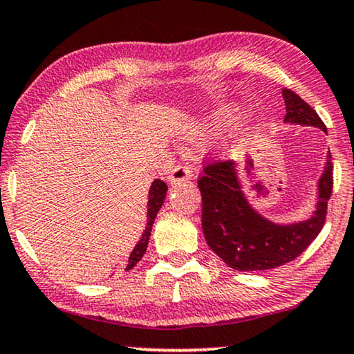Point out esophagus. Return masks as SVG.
I'll return each instance as SVG.
<instances>
[{
  "mask_svg": "<svg viewBox=\"0 0 354 354\" xmlns=\"http://www.w3.org/2000/svg\"><path fill=\"white\" fill-rule=\"evenodd\" d=\"M192 178V167L191 165H178L171 170L170 176H168V181H170L173 186H176L179 183H186Z\"/></svg>",
  "mask_w": 354,
  "mask_h": 354,
  "instance_id": "34e87169",
  "label": "esophagus"
}]
</instances>
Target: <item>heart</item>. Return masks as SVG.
Returning a JSON list of instances; mask_svg holds the SVG:
<instances>
[{
  "mask_svg": "<svg viewBox=\"0 0 354 354\" xmlns=\"http://www.w3.org/2000/svg\"><path fill=\"white\" fill-rule=\"evenodd\" d=\"M239 115V111L234 107H226L220 111L218 113V118H220V122H229V120H234Z\"/></svg>",
  "mask_w": 354,
  "mask_h": 354,
  "instance_id": "b5f03b06",
  "label": "heart"
}]
</instances>
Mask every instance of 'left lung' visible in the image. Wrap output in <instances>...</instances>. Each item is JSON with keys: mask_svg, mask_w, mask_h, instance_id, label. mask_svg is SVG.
<instances>
[{"mask_svg": "<svg viewBox=\"0 0 354 354\" xmlns=\"http://www.w3.org/2000/svg\"><path fill=\"white\" fill-rule=\"evenodd\" d=\"M287 123L316 127L327 133L326 125L310 104L297 93L282 89ZM332 156L319 178V201L313 216L293 225H276L252 208L239 183L236 163L212 162L198 178L202 194V229L208 247L237 271H266L295 260L310 247L324 226L327 202L333 186Z\"/></svg>", "mask_w": 354, "mask_h": 354, "instance_id": "1", "label": "left lung"}]
</instances>
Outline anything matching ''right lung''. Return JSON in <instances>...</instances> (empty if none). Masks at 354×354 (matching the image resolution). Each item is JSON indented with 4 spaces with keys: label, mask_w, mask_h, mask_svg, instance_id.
I'll use <instances>...</instances> for the list:
<instances>
[{
    "label": "right lung",
    "mask_w": 354,
    "mask_h": 354,
    "mask_svg": "<svg viewBox=\"0 0 354 354\" xmlns=\"http://www.w3.org/2000/svg\"><path fill=\"white\" fill-rule=\"evenodd\" d=\"M167 184L162 181V179H156V181L152 183L151 189H149V202H147V226H146V231L142 232L141 239H139V242L136 243V247L133 248L131 255L128 258V265H127V271L133 270L134 266H136V263L141 260L144 253L147 250V243H149V237H151V231H152V225H153V220H156L158 210H160L162 205H163V201H165V196H167Z\"/></svg>",
    "instance_id": "obj_1"
}]
</instances>
